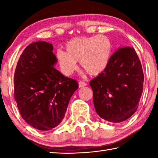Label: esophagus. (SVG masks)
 Masks as SVG:
<instances>
[{
    "label": "esophagus",
    "mask_w": 158,
    "mask_h": 158,
    "mask_svg": "<svg viewBox=\"0 0 158 158\" xmlns=\"http://www.w3.org/2000/svg\"><path fill=\"white\" fill-rule=\"evenodd\" d=\"M87 85L86 83H85L84 81H80L79 82V88H82V87H84L85 85Z\"/></svg>",
    "instance_id": "1"
}]
</instances>
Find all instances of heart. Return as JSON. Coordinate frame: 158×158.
I'll return each mask as SVG.
<instances>
[{
    "mask_svg": "<svg viewBox=\"0 0 158 158\" xmlns=\"http://www.w3.org/2000/svg\"><path fill=\"white\" fill-rule=\"evenodd\" d=\"M65 52L58 50L56 58L62 73L70 75L76 70L77 61L92 76L99 75L107 68L111 60L112 44L103 35L72 39L65 44Z\"/></svg>",
    "mask_w": 158,
    "mask_h": 158,
    "instance_id": "heart-1",
    "label": "heart"
}]
</instances>
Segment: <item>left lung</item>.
I'll list each match as a JSON object with an SVG mask.
<instances>
[{
  "label": "left lung",
  "mask_w": 158,
  "mask_h": 158,
  "mask_svg": "<svg viewBox=\"0 0 158 158\" xmlns=\"http://www.w3.org/2000/svg\"><path fill=\"white\" fill-rule=\"evenodd\" d=\"M143 80L142 67L134 48H119L105 70L90 81L99 116L111 123L132 116L138 108Z\"/></svg>",
  "instance_id": "1"
}]
</instances>
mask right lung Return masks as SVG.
I'll use <instances>...</instances> for the list:
<instances>
[{"label":"right lung","mask_w":158,"mask_h":158,"mask_svg":"<svg viewBox=\"0 0 158 158\" xmlns=\"http://www.w3.org/2000/svg\"><path fill=\"white\" fill-rule=\"evenodd\" d=\"M53 45L45 41L26 47L16 67L15 99L23 120L35 129L52 130L65 117L69 100L78 89L77 81L54 68Z\"/></svg>","instance_id":"right-lung-1"}]
</instances>
